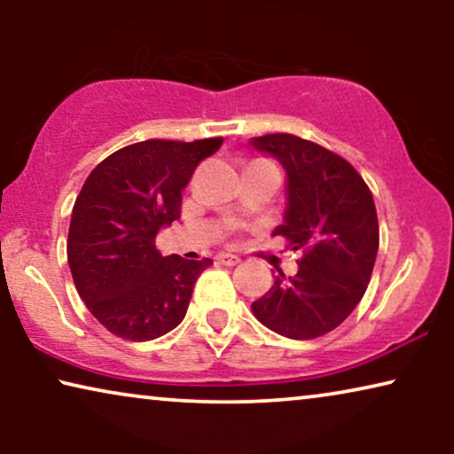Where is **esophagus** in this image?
I'll list each match as a JSON object with an SVG mask.
<instances>
[{"label":"esophagus","instance_id":"obj_1","mask_svg":"<svg viewBox=\"0 0 454 454\" xmlns=\"http://www.w3.org/2000/svg\"><path fill=\"white\" fill-rule=\"evenodd\" d=\"M216 260H219V264H225V266H235L241 262L239 256H235V254H225V252H221L219 256H216Z\"/></svg>","mask_w":454,"mask_h":454}]
</instances>
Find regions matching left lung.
<instances>
[{"instance_id":"1","label":"left lung","mask_w":454,"mask_h":454,"mask_svg":"<svg viewBox=\"0 0 454 454\" xmlns=\"http://www.w3.org/2000/svg\"><path fill=\"white\" fill-rule=\"evenodd\" d=\"M287 176V208L272 235L301 250L294 277L278 270L275 285L252 303L266 328L287 339H316L337 328L368 289L378 254V216L362 176L314 142L291 134L252 138Z\"/></svg>"}]
</instances>
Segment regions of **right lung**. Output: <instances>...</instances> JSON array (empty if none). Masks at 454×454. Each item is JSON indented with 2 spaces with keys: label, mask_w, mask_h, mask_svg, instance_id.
<instances>
[{
  "label": "right lung",
  "mask_w": 454,
  "mask_h": 454,
  "mask_svg": "<svg viewBox=\"0 0 454 454\" xmlns=\"http://www.w3.org/2000/svg\"><path fill=\"white\" fill-rule=\"evenodd\" d=\"M223 138L145 140L90 171L72 210L67 264L90 314L126 340L173 331L188 312L196 278L213 260L160 256L157 233L179 219L196 165Z\"/></svg>",
  "instance_id": "obj_1"
}]
</instances>
